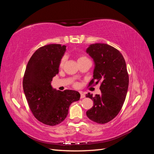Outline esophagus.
<instances>
[{"mask_svg": "<svg viewBox=\"0 0 154 154\" xmlns=\"http://www.w3.org/2000/svg\"><path fill=\"white\" fill-rule=\"evenodd\" d=\"M80 94H81V99H83V98L85 97V94L83 93H80Z\"/></svg>", "mask_w": 154, "mask_h": 154, "instance_id": "obj_1", "label": "esophagus"}]
</instances>
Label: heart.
I'll use <instances>...</instances> for the list:
<instances>
[{
	"label": "heart",
	"instance_id": "heart-1",
	"mask_svg": "<svg viewBox=\"0 0 154 154\" xmlns=\"http://www.w3.org/2000/svg\"><path fill=\"white\" fill-rule=\"evenodd\" d=\"M65 60H66V57H65V56H63L62 57V58L61 59V60L60 61V67H62L63 66V65L65 63ZM89 60L86 56H85V55H80L79 57H78V59H77V61L79 62V61H83V60ZM75 87H77V84H75Z\"/></svg>",
	"mask_w": 154,
	"mask_h": 154
}]
</instances>
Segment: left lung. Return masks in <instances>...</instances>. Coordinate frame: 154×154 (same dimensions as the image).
<instances>
[{
	"label": "left lung",
	"instance_id": "obj_1",
	"mask_svg": "<svg viewBox=\"0 0 154 154\" xmlns=\"http://www.w3.org/2000/svg\"><path fill=\"white\" fill-rule=\"evenodd\" d=\"M86 51L94 62L93 79L89 85L101 83L100 94L86 95L93 100L86 114L93 122L105 124L117 116L126 99L129 84L126 61L119 50L106 44H91Z\"/></svg>",
	"mask_w": 154,
	"mask_h": 154
}]
</instances>
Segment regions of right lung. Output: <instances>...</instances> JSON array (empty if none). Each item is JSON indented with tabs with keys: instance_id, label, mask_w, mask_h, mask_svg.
Instances as JSON below:
<instances>
[{
	"instance_id": "obj_1",
	"label": "right lung",
	"mask_w": 154,
	"mask_h": 154,
	"mask_svg": "<svg viewBox=\"0 0 154 154\" xmlns=\"http://www.w3.org/2000/svg\"><path fill=\"white\" fill-rule=\"evenodd\" d=\"M66 46L49 44L32 55L23 78V89L34 117L49 126H55L65 120L70 104L80 99L75 91H57L51 81L59 72L60 61Z\"/></svg>"
}]
</instances>
